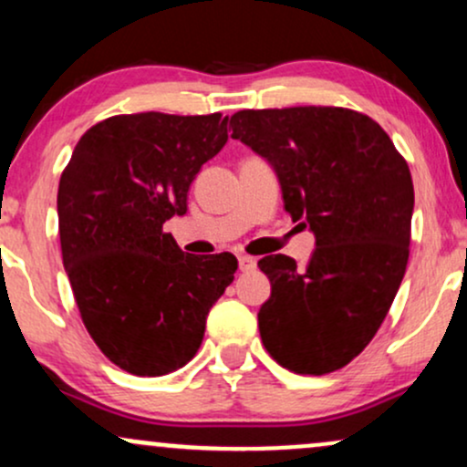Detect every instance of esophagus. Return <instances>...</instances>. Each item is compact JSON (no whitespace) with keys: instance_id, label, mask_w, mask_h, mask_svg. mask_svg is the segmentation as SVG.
I'll return each instance as SVG.
<instances>
[{"instance_id":"esophagus-1","label":"esophagus","mask_w":467,"mask_h":467,"mask_svg":"<svg viewBox=\"0 0 467 467\" xmlns=\"http://www.w3.org/2000/svg\"><path fill=\"white\" fill-rule=\"evenodd\" d=\"M239 267H241V272H252L256 267V259L248 254H239Z\"/></svg>"}]
</instances>
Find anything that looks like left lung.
<instances>
[{"label":"left lung","instance_id":"8db88e82","mask_svg":"<svg viewBox=\"0 0 467 467\" xmlns=\"http://www.w3.org/2000/svg\"><path fill=\"white\" fill-rule=\"evenodd\" d=\"M234 140L276 171L283 203L316 248L259 261L272 294L259 309L264 347L301 375L337 371L378 334L409 264L410 171L389 133L345 107L244 109Z\"/></svg>","mask_w":467,"mask_h":467}]
</instances>
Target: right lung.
Returning <instances> with one entry per match:
<instances>
[{"label":"right lung","instance_id":"1","mask_svg":"<svg viewBox=\"0 0 467 467\" xmlns=\"http://www.w3.org/2000/svg\"><path fill=\"white\" fill-rule=\"evenodd\" d=\"M226 140L222 114L111 116L80 136L63 171V267L85 329L122 371L184 367L233 283L234 254H186L162 230L184 215L192 180Z\"/></svg>","mask_w":467,"mask_h":467}]
</instances>
